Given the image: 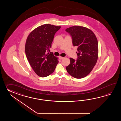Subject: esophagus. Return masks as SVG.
<instances>
[{
	"instance_id": "1",
	"label": "esophagus",
	"mask_w": 121,
	"mask_h": 121,
	"mask_svg": "<svg viewBox=\"0 0 121 121\" xmlns=\"http://www.w3.org/2000/svg\"><path fill=\"white\" fill-rule=\"evenodd\" d=\"M59 58L60 60L63 59L64 58V57H60V56H59Z\"/></svg>"
}]
</instances>
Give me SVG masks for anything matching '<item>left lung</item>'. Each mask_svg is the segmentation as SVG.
<instances>
[{
	"mask_svg": "<svg viewBox=\"0 0 121 121\" xmlns=\"http://www.w3.org/2000/svg\"><path fill=\"white\" fill-rule=\"evenodd\" d=\"M65 31L71 37L73 45L78 47L77 59L70 58V64L66 67V69L73 77L82 78L90 73L96 63L97 39L92 31L82 26H72Z\"/></svg>",
	"mask_w": 121,
	"mask_h": 121,
	"instance_id": "8db88e82",
	"label": "left lung"
}]
</instances>
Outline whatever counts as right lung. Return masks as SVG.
<instances>
[{
	"label": "right lung",
	"mask_w": 121,
	"mask_h": 121,
	"mask_svg": "<svg viewBox=\"0 0 121 121\" xmlns=\"http://www.w3.org/2000/svg\"><path fill=\"white\" fill-rule=\"evenodd\" d=\"M60 28L50 24L43 25L34 29L27 38L26 56L34 71L40 77L51 74L58 63L53 53H49L54 35Z\"/></svg>",
	"instance_id": "1"
}]
</instances>
